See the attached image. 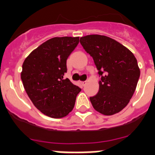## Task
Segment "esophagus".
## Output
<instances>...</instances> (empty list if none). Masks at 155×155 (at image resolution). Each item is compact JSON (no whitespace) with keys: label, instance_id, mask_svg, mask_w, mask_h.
Instances as JSON below:
<instances>
[{"label":"esophagus","instance_id":"34e87169","mask_svg":"<svg viewBox=\"0 0 155 155\" xmlns=\"http://www.w3.org/2000/svg\"><path fill=\"white\" fill-rule=\"evenodd\" d=\"M81 84L83 86H85L87 84V81H83V82H81Z\"/></svg>","mask_w":155,"mask_h":155}]
</instances>
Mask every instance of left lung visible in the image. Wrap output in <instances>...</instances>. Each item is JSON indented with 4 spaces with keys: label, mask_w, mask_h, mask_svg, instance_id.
<instances>
[{
    "label": "left lung",
    "mask_w": 155,
    "mask_h": 155,
    "mask_svg": "<svg viewBox=\"0 0 155 155\" xmlns=\"http://www.w3.org/2000/svg\"><path fill=\"white\" fill-rule=\"evenodd\" d=\"M80 41L101 75L98 93L90 97L93 108L104 115L119 113L137 88L140 77L137 58L122 44L106 35H88Z\"/></svg>",
    "instance_id": "left-lung-1"
}]
</instances>
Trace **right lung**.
I'll list each match as a JSON object with an SVG mask.
<instances>
[{
  "label": "right lung",
  "instance_id": "right-lung-1",
  "mask_svg": "<svg viewBox=\"0 0 155 155\" xmlns=\"http://www.w3.org/2000/svg\"><path fill=\"white\" fill-rule=\"evenodd\" d=\"M80 37L49 39L35 49L22 63L21 79L27 94L41 112L54 119L67 116L75 106L78 86L63 79L67 60Z\"/></svg>",
  "mask_w": 155,
  "mask_h": 155
}]
</instances>
